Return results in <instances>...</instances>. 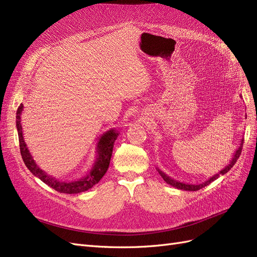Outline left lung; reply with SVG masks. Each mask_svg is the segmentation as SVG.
Segmentation results:
<instances>
[{"mask_svg":"<svg viewBox=\"0 0 257 257\" xmlns=\"http://www.w3.org/2000/svg\"><path fill=\"white\" fill-rule=\"evenodd\" d=\"M242 146H243V139H241L240 146L238 147V149L235 151L234 155H232V158H231V160H230V162H229V164H227L226 166H225V167L221 170L220 173H217V174H215L214 176L210 177L207 181H205V182H203V183H199V184H191V183L180 182V181H178V180H175V179H173V178H170V177L167 176L164 172H162L161 169H159V168H157V169H158L159 174L161 175V177H162L163 179H164V181H165L167 184L174 186V188H176V189H178V190H184V191H198V190H200V189L205 188L206 185L210 184L212 181L216 180V179L219 178L220 176H223V175L226 174V173L228 172V170H229L232 166L235 165V163L237 162V160L239 159L240 154H241V150H242Z\"/></svg>","mask_w":257,"mask_h":257,"instance_id":"left-lung-1","label":"left lung"}]
</instances>
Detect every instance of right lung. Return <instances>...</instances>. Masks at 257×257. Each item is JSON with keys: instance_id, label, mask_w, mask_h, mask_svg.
<instances>
[{"instance_id": "1", "label": "right lung", "mask_w": 257, "mask_h": 257, "mask_svg": "<svg viewBox=\"0 0 257 257\" xmlns=\"http://www.w3.org/2000/svg\"><path fill=\"white\" fill-rule=\"evenodd\" d=\"M23 110V105L20 104L16 114V126L18 131V137H19V146H20V152L23 162H25L28 169L32 173L35 177L47 184L53 190H56L60 193L65 194H78L84 191L90 190L93 185L99 182L100 179L106 174L108 167H109L110 159L112 155V149L115 139L118 138L119 132L115 128H111L107 131L102 136L99 137L98 142L96 144V155L95 161L93 163L91 169L88 174L84 177L78 179V180H71V181H60L58 179L49 176L47 173L44 172L43 169L40 168L34 161L33 157L31 155L27 144L25 143V138L22 134V126H21V113Z\"/></svg>"}]
</instances>
